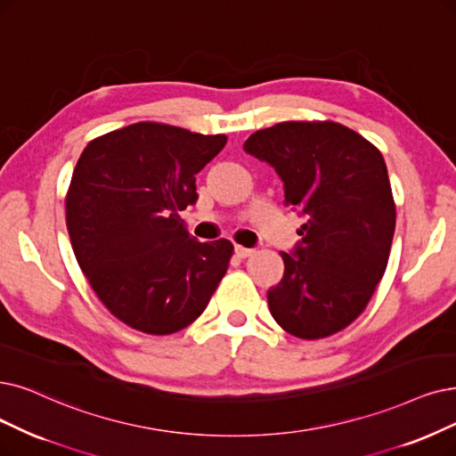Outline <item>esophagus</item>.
I'll return each instance as SVG.
<instances>
[{
  "label": "esophagus",
  "instance_id": "esophagus-1",
  "mask_svg": "<svg viewBox=\"0 0 456 456\" xmlns=\"http://www.w3.org/2000/svg\"><path fill=\"white\" fill-rule=\"evenodd\" d=\"M235 254H238L240 258H250V256H254V254H256V248H245V247L238 245V247H235Z\"/></svg>",
  "mask_w": 456,
  "mask_h": 456
}]
</instances>
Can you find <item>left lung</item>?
Here are the masks:
<instances>
[{
	"mask_svg": "<svg viewBox=\"0 0 456 456\" xmlns=\"http://www.w3.org/2000/svg\"><path fill=\"white\" fill-rule=\"evenodd\" d=\"M243 150L275 168L284 202L305 216L301 241L267 289L269 311L289 335L314 340L348 327L387 267L395 202L378 148L333 121H284Z\"/></svg>",
	"mask_w": 456,
	"mask_h": 456,
	"instance_id": "obj_1",
	"label": "left lung"
}]
</instances>
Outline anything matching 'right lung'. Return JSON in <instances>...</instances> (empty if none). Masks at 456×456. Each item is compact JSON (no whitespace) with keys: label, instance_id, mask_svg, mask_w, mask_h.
Masks as SVG:
<instances>
[{"label":"right lung","instance_id":"add662e5","mask_svg":"<svg viewBox=\"0 0 456 456\" xmlns=\"http://www.w3.org/2000/svg\"><path fill=\"white\" fill-rule=\"evenodd\" d=\"M226 140L140 121L91 140L77 162L65 200L72 250L102 305L133 330H183L224 277L233 245L194 241L179 211L198 200L194 175Z\"/></svg>","mask_w":456,"mask_h":456}]
</instances>
